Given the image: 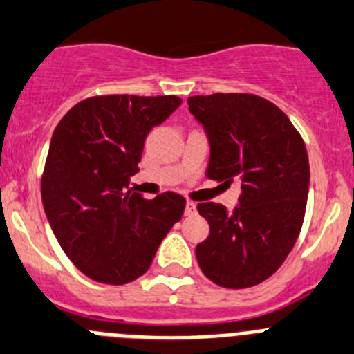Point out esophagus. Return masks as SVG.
<instances>
[{"instance_id": "esophagus-1", "label": "esophagus", "mask_w": 354, "mask_h": 354, "mask_svg": "<svg viewBox=\"0 0 354 354\" xmlns=\"http://www.w3.org/2000/svg\"><path fill=\"white\" fill-rule=\"evenodd\" d=\"M186 215H196V203H193V201H187L186 203Z\"/></svg>"}]
</instances>
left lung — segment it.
Wrapping results in <instances>:
<instances>
[{"mask_svg":"<svg viewBox=\"0 0 354 354\" xmlns=\"http://www.w3.org/2000/svg\"><path fill=\"white\" fill-rule=\"evenodd\" d=\"M187 106L210 144L208 179L241 184L233 212L198 203L210 225L196 245L198 264L221 287H254L274 274L301 233L309 191L304 140L287 114L262 97L194 95Z\"/></svg>","mask_w":354,"mask_h":354,"instance_id":"1","label":"left lung"}]
</instances>
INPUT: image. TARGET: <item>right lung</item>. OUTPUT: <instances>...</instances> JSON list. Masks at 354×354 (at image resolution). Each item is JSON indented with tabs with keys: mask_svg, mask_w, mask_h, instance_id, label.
Returning a JSON list of instances; mask_svg holds the SVG:
<instances>
[{
	"mask_svg": "<svg viewBox=\"0 0 354 354\" xmlns=\"http://www.w3.org/2000/svg\"><path fill=\"white\" fill-rule=\"evenodd\" d=\"M180 102L175 95L90 97L53 132L41 177L46 218L71 262L99 283L142 276L183 217L180 194L146 200L129 189L147 133Z\"/></svg>",
	"mask_w": 354,
	"mask_h": 354,
	"instance_id": "right-lung-1",
	"label": "right lung"
}]
</instances>
